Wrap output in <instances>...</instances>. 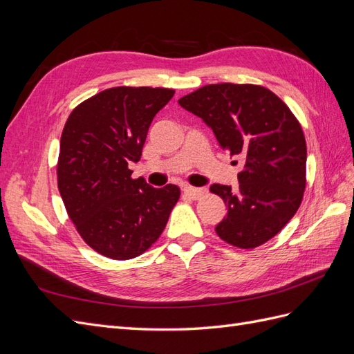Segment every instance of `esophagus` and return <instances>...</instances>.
<instances>
[{
	"mask_svg": "<svg viewBox=\"0 0 354 354\" xmlns=\"http://www.w3.org/2000/svg\"><path fill=\"white\" fill-rule=\"evenodd\" d=\"M183 192H185V195H187L189 198H192V199H199L203 194H205V189H202V187H192V186H186L185 189H183Z\"/></svg>",
	"mask_w": 354,
	"mask_h": 354,
	"instance_id": "34e87169",
	"label": "esophagus"
}]
</instances>
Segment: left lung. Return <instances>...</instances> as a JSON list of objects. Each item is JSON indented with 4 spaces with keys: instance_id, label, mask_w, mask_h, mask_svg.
Here are the masks:
<instances>
[{
    "instance_id": "1",
    "label": "left lung",
    "mask_w": 354,
    "mask_h": 354,
    "mask_svg": "<svg viewBox=\"0 0 354 354\" xmlns=\"http://www.w3.org/2000/svg\"><path fill=\"white\" fill-rule=\"evenodd\" d=\"M178 103L202 118L221 149L243 159L236 190L209 187L227 207L216 226L218 236L242 250L276 236L294 217L306 189V138L291 109L261 85L230 82L205 85Z\"/></svg>"
}]
</instances>
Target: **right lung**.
Here are the masks:
<instances>
[{"instance_id": "right-lung-1", "label": "right lung", "mask_w": 354, "mask_h": 354, "mask_svg": "<svg viewBox=\"0 0 354 354\" xmlns=\"http://www.w3.org/2000/svg\"><path fill=\"white\" fill-rule=\"evenodd\" d=\"M174 90L113 87L75 108L63 128L57 186L85 243L113 260L143 254L165 229L180 198L176 185L133 178L155 115Z\"/></svg>"}]
</instances>
